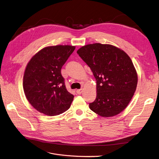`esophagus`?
Wrapping results in <instances>:
<instances>
[{
  "mask_svg": "<svg viewBox=\"0 0 159 159\" xmlns=\"http://www.w3.org/2000/svg\"><path fill=\"white\" fill-rule=\"evenodd\" d=\"M76 92H77V94H81L82 93V89H77V90H76Z\"/></svg>",
  "mask_w": 159,
  "mask_h": 159,
  "instance_id": "obj_1",
  "label": "esophagus"
}]
</instances>
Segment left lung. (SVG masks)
I'll list each match as a JSON object with an SVG mask.
<instances>
[{"mask_svg":"<svg viewBox=\"0 0 159 159\" xmlns=\"http://www.w3.org/2000/svg\"><path fill=\"white\" fill-rule=\"evenodd\" d=\"M77 52L97 80V97L89 103L90 109L102 117L120 114L127 107L137 84V74L130 57L108 44H89Z\"/></svg>","mask_w":159,"mask_h":159,"instance_id":"1","label":"left lung"}]
</instances>
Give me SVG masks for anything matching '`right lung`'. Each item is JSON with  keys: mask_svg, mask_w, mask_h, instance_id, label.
Masks as SVG:
<instances>
[{"mask_svg": "<svg viewBox=\"0 0 159 159\" xmlns=\"http://www.w3.org/2000/svg\"><path fill=\"white\" fill-rule=\"evenodd\" d=\"M75 48L71 45L47 47L28 62L24 91L29 102L39 112L57 116L70 107L74 96L67 91L61 70Z\"/></svg>", "mask_w": 159, "mask_h": 159, "instance_id": "1", "label": "right lung"}]
</instances>
